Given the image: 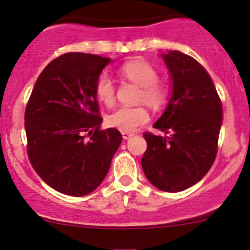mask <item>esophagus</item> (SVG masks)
Listing matches in <instances>:
<instances>
[{
	"label": "esophagus",
	"instance_id": "obj_1",
	"mask_svg": "<svg viewBox=\"0 0 250 250\" xmlns=\"http://www.w3.org/2000/svg\"><path fill=\"white\" fill-rule=\"evenodd\" d=\"M133 137V134L132 133H129V132H122V138L125 140H128L129 139V138H132Z\"/></svg>",
	"mask_w": 250,
	"mask_h": 250
}]
</instances>
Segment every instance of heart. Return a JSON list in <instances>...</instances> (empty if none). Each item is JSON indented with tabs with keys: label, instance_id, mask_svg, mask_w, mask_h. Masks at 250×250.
<instances>
[{
	"label": "heart",
	"instance_id": "b5f03b06",
	"mask_svg": "<svg viewBox=\"0 0 250 250\" xmlns=\"http://www.w3.org/2000/svg\"><path fill=\"white\" fill-rule=\"evenodd\" d=\"M121 75L125 80L139 87V100L148 106L157 109L162 106L168 97L167 88L157 81V71L150 62L145 60H132L121 67ZM98 99L107 106L115 102V84L109 75L103 74L95 84ZM148 121V112L144 106H121L107 117V123L121 132H133Z\"/></svg>",
	"mask_w": 250,
	"mask_h": 250
}]
</instances>
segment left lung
Listing matches in <instances>:
<instances>
[{
	"mask_svg": "<svg viewBox=\"0 0 250 250\" xmlns=\"http://www.w3.org/2000/svg\"><path fill=\"white\" fill-rule=\"evenodd\" d=\"M169 70L172 95L153 128L144 133L147 148L141 167L153 186L179 192L197 184L213 166L223 122V106L206 69L179 50L161 54Z\"/></svg>",
	"mask_w": 250,
	"mask_h": 250,
	"instance_id": "1",
	"label": "left lung"
}]
</instances>
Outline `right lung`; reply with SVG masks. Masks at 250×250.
Instances as JSON below:
<instances>
[{"label":"right lung","instance_id":"right-lung-1","mask_svg":"<svg viewBox=\"0 0 250 250\" xmlns=\"http://www.w3.org/2000/svg\"><path fill=\"white\" fill-rule=\"evenodd\" d=\"M110 58L66 53L52 60L25 110L27 155L42 180L64 195L94 191L122 143L116 128L100 129L95 84Z\"/></svg>","mask_w":250,"mask_h":250}]
</instances>
